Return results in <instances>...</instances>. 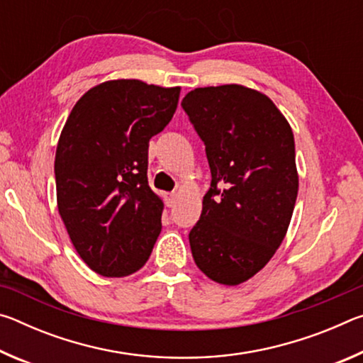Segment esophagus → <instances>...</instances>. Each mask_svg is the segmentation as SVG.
<instances>
[{
  "instance_id": "obj_1",
  "label": "esophagus",
  "mask_w": 363,
  "mask_h": 363,
  "mask_svg": "<svg viewBox=\"0 0 363 363\" xmlns=\"http://www.w3.org/2000/svg\"><path fill=\"white\" fill-rule=\"evenodd\" d=\"M176 199H177L176 194H167V196H164V203H167L168 208H173L176 203Z\"/></svg>"
}]
</instances>
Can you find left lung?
<instances>
[{"mask_svg":"<svg viewBox=\"0 0 363 363\" xmlns=\"http://www.w3.org/2000/svg\"><path fill=\"white\" fill-rule=\"evenodd\" d=\"M181 106L211 169L189 233L194 261L216 284L240 285L270 261L290 225L299 186L291 126L266 94L242 84L196 88Z\"/></svg>","mask_w":363,"mask_h":363,"instance_id":"left-lung-1","label":"left lung"}]
</instances>
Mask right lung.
<instances>
[{"mask_svg":"<svg viewBox=\"0 0 363 363\" xmlns=\"http://www.w3.org/2000/svg\"><path fill=\"white\" fill-rule=\"evenodd\" d=\"M181 88L110 79L91 88L60 133L57 208L79 257L104 277H126L149 259L163 200L147 181L149 140L164 130Z\"/></svg>","mask_w":363,"mask_h":363,"instance_id":"obj_1","label":"right lung"}]
</instances>
